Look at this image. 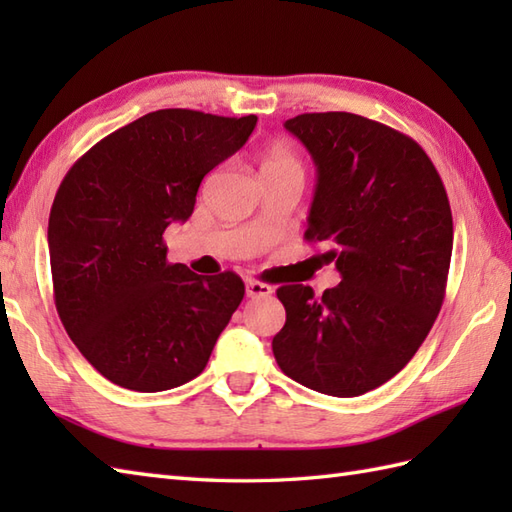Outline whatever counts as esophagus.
Masks as SVG:
<instances>
[{
	"mask_svg": "<svg viewBox=\"0 0 512 512\" xmlns=\"http://www.w3.org/2000/svg\"><path fill=\"white\" fill-rule=\"evenodd\" d=\"M273 295V286L262 284V281H248L246 284V297L250 299H266Z\"/></svg>",
	"mask_w": 512,
	"mask_h": 512,
	"instance_id": "esophagus-1",
	"label": "esophagus"
}]
</instances>
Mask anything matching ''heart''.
I'll use <instances>...</instances> for the list:
<instances>
[{"label": "heart", "instance_id": "1", "mask_svg": "<svg viewBox=\"0 0 512 512\" xmlns=\"http://www.w3.org/2000/svg\"><path fill=\"white\" fill-rule=\"evenodd\" d=\"M259 165L266 180H279V178H297L303 180L306 176V167L295 149L286 143H268L259 151Z\"/></svg>", "mask_w": 512, "mask_h": 512}]
</instances>
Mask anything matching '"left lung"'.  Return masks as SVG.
Returning <instances> with one entry per match:
<instances>
[{
	"mask_svg": "<svg viewBox=\"0 0 512 512\" xmlns=\"http://www.w3.org/2000/svg\"><path fill=\"white\" fill-rule=\"evenodd\" d=\"M317 165L306 239L341 284L277 290L281 372L328 396L372 391L405 367L444 301L453 250L447 191L416 140L350 112L284 123Z\"/></svg>",
	"mask_w": 512,
	"mask_h": 512,
	"instance_id": "1",
	"label": "left lung"
}]
</instances>
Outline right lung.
<instances>
[{"label": "right lung", "instance_id": "right-lung-1", "mask_svg": "<svg viewBox=\"0 0 512 512\" xmlns=\"http://www.w3.org/2000/svg\"><path fill=\"white\" fill-rule=\"evenodd\" d=\"M257 116L158 110L99 140L54 195L48 246L54 303L72 343L114 385L165 391L209 363L244 299L231 270L200 277L167 262L202 178L253 134Z\"/></svg>", "mask_w": 512, "mask_h": 512}]
</instances>
